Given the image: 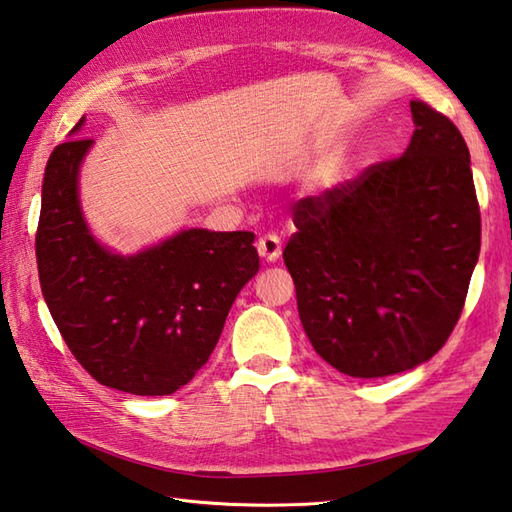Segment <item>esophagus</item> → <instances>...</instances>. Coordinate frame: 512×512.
I'll list each match as a JSON object with an SVG mask.
<instances>
[{
  "mask_svg": "<svg viewBox=\"0 0 512 512\" xmlns=\"http://www.w3.org/2000/svg\"><path fill=\"white\" fill-rule=\"evenodd\" d=\"M257 253L264 262H277L282 255V241L277 235H264L257 241Z\"/></svg>",
  "mask_w": 512,
  "mask_h": 512,
  "instance_id": "esophagus-1",
  "label": "esophagus"
}]
</instances>
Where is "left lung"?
I'll list each match as a JSON object with an SVG mask.
<instances>
[{
    "instance_id": "8db88e82",
    "label": "left lung",
    "mask_w": 512,
    "mask_h": 512,
    "mask_svg": "<svg viewBox=\"0 0 512 512\" xmlns=\"http://www.w3.org/2000/svg\"><path fill=\"white\" fill-rule=\"evenodd\" d=\"M410 109L416 129L403 156L293 206L284 264L302 327L351 378L430 360L459 322L479 259L468 145L427 102Z\"/></svg>"
}]
</instances>
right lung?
Instances as JSON below:
<instances>
[{
	"label": "right lung",
	"instance_id": "1",
	"mask_svg": "<svg viewBox=\"0 0 512 512\" xmlns=\"http://www.w3.org/2000/svg\"><path fill=\"white\" fill-rule=\"evenodd\" d=\"M91 145L71 138L46 163L35 232L42 295L67 347L100 385L174 394L206 365L237 293L259 271L255 235L190 228L138 255H114L91 237L78 201Z\"/></svg>",
	"mask_w": 512,
	"mask_h": 512
}]
</instances>
